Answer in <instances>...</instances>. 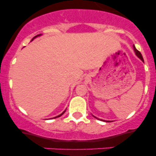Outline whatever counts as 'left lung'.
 <instances>
[{
    "mask_svg": "<svg viewBox=\"0 0 156 156\" xmlns=\"http://www.w3.org/2000/svg\"><path fill=\"white\" fill-rule=\"evenodd\" d=\"M134 51H135V54H136V55H137L138 57H139V58H140L141 60L142 61V62H144V59H143V58H142V54L140 53V52L139 51L137 50V49L135 48V46H134ZM96 118V117H95Z\"/></svg>",
    "mask_w": 156,
    "mask_h": 156,
    "instance_id": "left-lung-1",
    "label": "left lung"
}]
</instances>
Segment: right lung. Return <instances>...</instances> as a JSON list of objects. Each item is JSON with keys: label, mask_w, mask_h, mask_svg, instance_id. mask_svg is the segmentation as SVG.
<instances>
[{"label": "right lung", "mask_w": 156, "mask_h": 156, "mask_svg": "<svg viewBox=\"0 0 156 156\" xmlns=\"http://www.w3.org/2000/svg\"><path fill=\"white\" fill-rule=\"evenodd\" d=\"M39 35H40V34H39ZM39 35H37V36H39ZM37 36H35V37H34V38H35V37H37ZM34 38H33V39H34ZM33 39H32V40H33ZM65 112H63V113H62V114H61V115H58V116H57V117H55V118L60 117V116H61V115H63V114H64V113H65Z\"/></svg>", "instance_id": "add662e5"}]
</instances>
